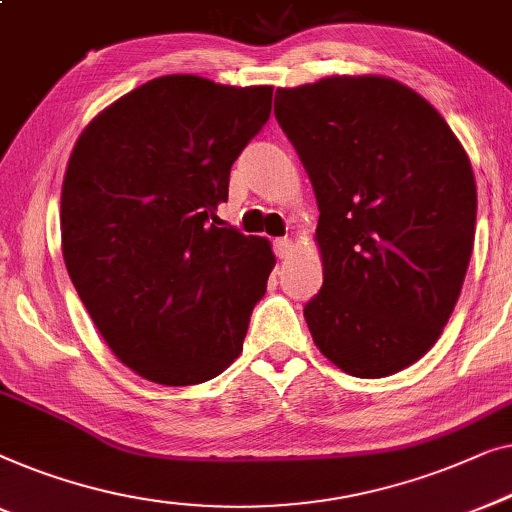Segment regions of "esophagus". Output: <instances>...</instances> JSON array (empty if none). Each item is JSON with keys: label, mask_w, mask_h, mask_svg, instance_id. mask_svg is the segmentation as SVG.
Instances as JSON below:
<instances>
[{"label": "esophagus", "mask_w": 512, "mask_h": 512, "mask_svg": "<svg viewBox=\"0 0 512 512\" xmlns=\"http://www.w3.org/2000/svg\"><path fill=\"white\" fill-rule=\"evenodd\" d=\"M273 253L280 259H287L292 255V241L290 239H276L273 241Z\"/></svg>", "instance_id": "1"}]
</instances>
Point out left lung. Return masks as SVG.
I'll list each match as a JSON object with an SVG mask.
<instances>
[{
	"instance_id": "1",
	"label": "left lung",
	"mask_w": 512,
	"mask_h": 512,
	"mask_svg": "<svg viewBox=\"0 0 512 512\" xmlns=\"http://www.w3.org/2000/svg\"><path fill=\"white\" fill-rule=\"evenodd\" d=\"M273 111L320 208L313 341L350 376H392L438 341L462 292L478 211L469 155L427 99L385 76L280 88Z\"/></svg>"
}]
</instances>
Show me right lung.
I'll return each instance as SVG.
<instances>
[{
	"label": "right lung",
	"mask_w": 512,
	"mask_h": 512,
	"mask_svg": "<svg viewBox=\"0 0 512 512\" xmlns=\"http://www.w3.org/2000/svg\"><path fill=\"white\" fill-rule=\"evenodd\" d=\"M271 95L160 76L99 113L71 150L64 264L113 355L153 383H206L241 355L276 257L262 236L222 227L218 206Z\"/></svg>",
	"instance_id": "obj_1"
}]
</instances>
